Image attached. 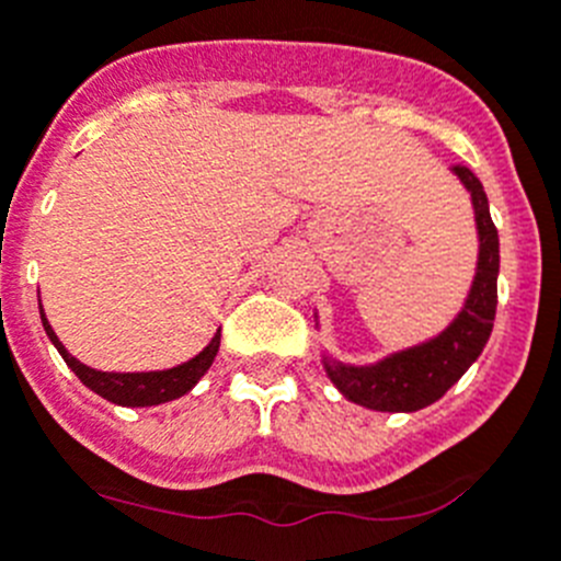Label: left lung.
I'll use <instances>...</instances> for the list:
<instances>
[{
  "label": "left lung",
  "instance_id": "1",
  "mask_svg": "<svg viewBox=\"0 0 561 561\" xmlns=\"http://www.w3.org/2000/svg\"><path fill=\"white\" fill-rule=\"evenodd\" d=\"M476 208L479 225V266L465 308L431 342L400 351L373 367H347L325 358V373L339 392L375 411H417L439 400L484 351L497 306V230L490 217L481 180L467 167H454Z\"/></svg>",
  "mask_w": 561,
  "mask_h": 561
}]
</instances>
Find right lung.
<instances>
[{
  "instance_id": "right-lung-1",
  "label": "right lung",
  "mask_w": 561,
  "mask_h": 561,
  "mask_svg": "<svg viewBox=\"0 0 561 561\" xmlns=\"http://www.w3.org/2000/svg\"><path fill=\"white\" fill-rule=\"evenodd\" d=\"M41 322H44V331L46 336H49V342L58 347V353L64 356V362L75 369L77 378H80L91 392H96L100 398L119 405H158L167 403V400L183 398V394L208 373V367L214 364V356H217L219 351L217 331V336L210 339L208 347H205L199 356H194L192 362L186 364H178V367L172 369H161V373H100V369H91L85 367V364H80L69 351H66L64 344H60V339L55 336L53 325L46 322L44 308H41Z\"/></svg>"
}]
</instances>
